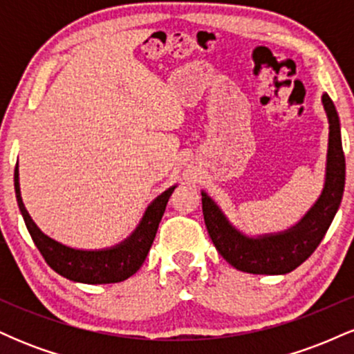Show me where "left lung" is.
Instances as JSON below:
<instances>
[{
	"label": "left lung",
	"mask_w": 354,
	"mask_h": 354,
	"mask_svg": "<svg viewBox=\"0 0 354 354\" xmlns=\"http://www.w3.org/2000/svg\"><path fill=\"white\" fill-rule=\"evenodd\" d=\"M323 104L330 121L326 181L316 205L298 225L278 234L259 238L245 236L230 225L216 203L206 193H201L203 216L211 241L216 246L218 253L236 270L253 274L290 273L315 253L330 228L343 198L346 163L341 145L338 113L328 95H323Z\"/></svg>",
	"instance_id": "obj_1"
}]
</instances>
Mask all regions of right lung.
<instances>
[{
  "instance_id": "1",
  "label": "right lung",
  "mask_w": 354,
  "mask_h": 354,
  "mask_svg": "<svg viewBox=\"0 0 354 354\" xmlns=\"http://www.w3.org/2000/svg\"><path fill=\"white\" fill-rule=\"evenodd\" d=\"M18 176V163H16V200H18L19 211H21L24 223H26V228L30 231L39 253L43 254L44 261L50 265L51 270H55L56 273L64 276L66 279L86 284L120 283L128 279L129 276H133L140 270L146 256H148L149 248L153 245V239L156 236L158 226H160L161 218H163L169 196L176 188V186H171L169 189H166L148 206L140 226L121 245L109 248V250L83 251L61 245V243L41 233V230L35 225V221L24 208L21 193H19Z\"/></svg>"
}]
</instances>
